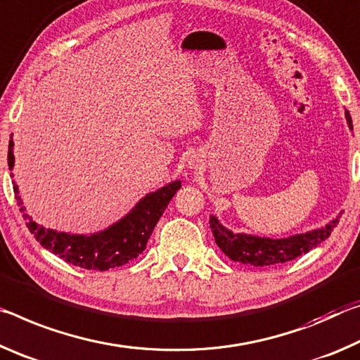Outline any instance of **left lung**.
<instances>
[{
	"label": "left lung",
	"mask_w": 360,
	"mask_h": 360,
	"mask_svg": "<svg viewBox=\"0 0 360 360\" xmlns=\"http://www.w3.org/2000/svg\"><path fill=\"white\" fill-rule=\"evenodd\" d=\"M346 121L352 129V120L349 111H346ZM340 217L332 220L321 229L314 231L290 236L285 239L257 238V236L234 234L221 226L215 217H210V229L214 234L217 245L233 262H239L250 266H273V264L295 260L297 257L308 253L311 249L326 240L333 228L337 226Z\"/></svg>",
	"instance_id": "left-lung-1"
}]
</instances>
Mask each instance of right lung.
<instances>
[{"label":"right lung","instance_id":"1","mask_svg":"<svg viewBox=\"0 0 360 360\" xmlns=\"http://www.w3.org/2000/svg\"><path fill=\"white\" fill-rule=\"evenodd\" d=\"M13 146L14 141L11 135L8 151V164L11 170L14 167ZM180 180H176L162 186L161 190L146 194L124 219L105 231L91 236L57 233L39 226L25 214V207L22 205L19 196V188L15 184L14 193L17 205L20 207L23 219L27 220L28 229L44 249L51 250L54 255H58L62 260L72 263L75 266L107 271L132 262L146 249V243H148L153 229L161 219L162 212L166 210L170 199L180 190Z\"/></svg>","mask_w":360,"mask_h":360}]
</instances>
